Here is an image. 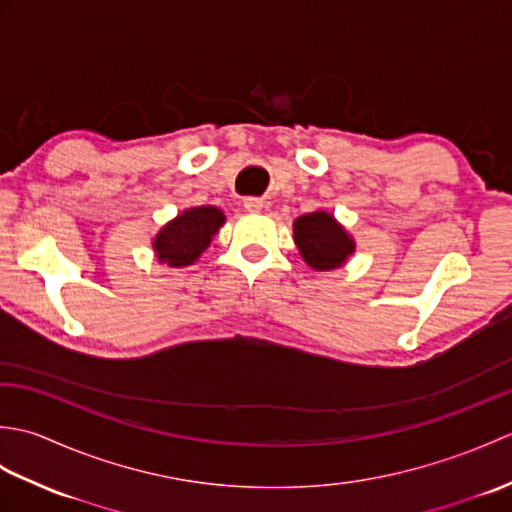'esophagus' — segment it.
<instances>
[{"mask_svg": "<svg viewBox=\"0 0 512 512\" xmlns=\"http://www.w3.org/2000/svg\"><path fill=\"white\" fill-rule=\"evenodd\" d=\"M244 209L250 211V213H257V211L264 209V202L259 200V198H246L244 200Z\"/></svg>", "mask_w": 512, "mask_h": 512, "instance_id": "obj_1", "label": "esophagus"}]
</instances>
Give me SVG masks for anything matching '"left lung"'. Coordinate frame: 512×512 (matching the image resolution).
<instances>
[{
  "instance_id": "1",
  "label": "left lung",
  "mask_w": 512,
  "mask_h": 512,
  "mask_svg": "<svg viewBox=\"0 0 512 512\" xmlns=\"http://www.w3.org/2000/svg\"><path fill=\"white\" fill-rule=\"evenodd\" d=\"M292 231H295V244L303 262L314 270L341 268L356 248L345 228L334 220V215L325 211L297 217Z\"/></svg>"
}]
</instances>
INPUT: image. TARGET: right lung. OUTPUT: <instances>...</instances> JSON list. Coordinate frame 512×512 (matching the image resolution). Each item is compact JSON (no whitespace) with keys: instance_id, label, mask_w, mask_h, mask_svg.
Instances as JSON below:
<instances>
[{"instance_id":"right-lung-1","label":"right lung","mask_w":512,"mask_h":512,"mask_svg":"<svg viewBox=\"0 0 512 512\" xmlns=\"http://www.w3.org/2000/svg\"><path fill=\"white\" fill-rule=\"evenodd\" d=\"M222 224L224 213L217 206H193L182 211L162 226L154 239L158 262L171 268H184L198 262Z\"/></svg>"}]
</instances>
